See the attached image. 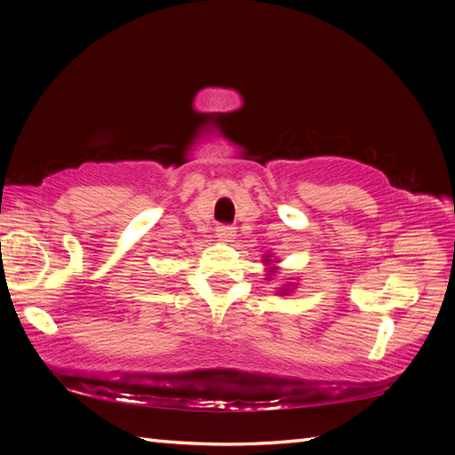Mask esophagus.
Returning a JSON list of instances; mask_svg holds the SVG:
<instances>
[{"label":"esophagus","mask_w":455,"mask_h":455,"mask_svg":"<svg viewBox=\"0 0 455 455\" xmlns=\"http://www.w3.org/2000/svg\"><path fill=\"white\" fill-rule=\"evenodd\" d=\"M215 233H217V236L219 238H222V240H230L235 236V227H230V225H219L217 228H215Z\"/></svg>","instance_id":"1"}]
</instances>
